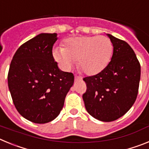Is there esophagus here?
<instances>
[{
	"label": "esophagus",
	"mask_w": 149,
	"mask_h": 149,
	"mask_svg": "<svg viewBox=\"0 0 149 149\" xmlns=\"http://www.w3.org/2000/svg\"><path fill=\"white\" fill-rule=\"evenodd\" d=\"M74 79H75V81H80V80H82V77H80V76L75 75L74 76Z\"/></svg>",
	"instance_id": "obj_1"
}]
</instances>
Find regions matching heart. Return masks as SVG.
I'll list each match as a JSON object with an SVG mask.
<instances>
[{
  "label": "heart",
  "mask_w": 149,
  "mask_h": 149,
  "mask_svg": "<svg viewBox=\"0 0 149 149\" xmlns=\"http://www.w3.org/2000/svg\"><path fill=\"white\" fill-rule=\"evenodd\" d=\"M113 51V43L107 36H82L67 39L65 48H55L53 56L63 70L70 69L78 60L79 67L84 73L93 75L106 68Z\"/></svg>",
  "instance_id": "1"
}]
</instances>
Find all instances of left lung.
Here are the masks:
<instances>
[{
    "label": "left lung",
    "mask_w": 149,
    "mask_h": 149,
    "mask_svg": "<svg viewBox=\"0 0 149 149\" xmlns=\"http://www.w3.org/2000/svg\"><path fill=\"white\" fill-rule=\"evenodd\" d=\"M113 54L106 68L95 75L84 78L86 84L83 99L95 119L112 122L131 109L136 99L140 80V64L126 42L107 34Z\"/></svg>",
    "instance_id": "obj_1"
}]
</instances>
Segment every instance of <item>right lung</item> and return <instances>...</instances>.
<instances>
[{
    "label": "right lung",
    "mask_w": 149,
    "mask_h": 149,
    "mask_svg": "<svg viewBox=\"0 0 149 149\" xmlns=\"http://www.w3.org/2000/svg\"><path fill=\"white\" fill-rule=\"evenodd\" d=\"M56 33H41L18 48L8 72L13 104L24 118L37 124L58 116L74 74L60 70L52 48Z\"/></svg>",
    "instance_id": "add662e5"
}]
</instances>
